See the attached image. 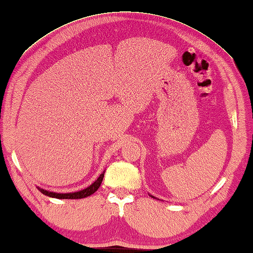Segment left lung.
<instances>
[{
	"label": "left lung",
	"instance_id": "1",
	"mask_svg": "<svg viewBox=\"0 0 253 253\" xmlns=\"http://www.w3.org/2000/svg\"><path fill=\"white\" fill-rule=\"evenodd\" d=\"M151 197H153V198H155V197H154V196H151Z\"/></svg>",
	"mask_w": 253,
	"mask_h": 253
}]
</instances>
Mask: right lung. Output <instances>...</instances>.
Masks as SVG:
<instances>
[{
	"mask_svg": "<svg viewBox=\"0 0 253 253\" xmlns=\"http://www.w3.org/2000/svg\"><path fill=\"white\" fill-rule=\"evenodd\" d=\"M104 173H100V176L96 179V181H94L93 183L89 187L85 188V189H83L81 191H77V192H70V194H57V192H53V191H47V190H44V189H41L39 188V190H41L42 194H44L45 196H48V197H52V198H57V199H82V198H86V197H88L90 195H93L94 192L98 189L100 183L103 181V178H104Z\"/></svg>",
	"mask_w": 253,
	"mask_h": 253,
	"instance_id": "1",
	"label": "right lung"
}]
</instances>
